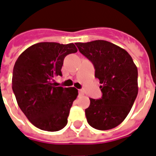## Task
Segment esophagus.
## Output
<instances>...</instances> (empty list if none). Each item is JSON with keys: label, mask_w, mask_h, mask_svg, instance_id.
I'll list each match as a JSON object with an SVG mask.
<instances>
[{"label": "esophagus", "mask_w": 156, "mask_h": 156, "mask_svg": "<svg viewBox=\"0 0 156 156\" xmlns=\"http://www.w3.org/2000/svg\"><path fill=\"white\" fill-rule=\"evenodd\" d=\"M78 92H79V94H80V95H84V92H83V90H79V91H78Z\"/></svg>", "instance_id": "34e87169"}]
</instances>
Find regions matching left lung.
I'll return each mask as SVG.
<instances>
[{
  "label": "left lung",
  "mask_w": 156,
  "mask_h": 156,
  "mask_svg": "<svg viewBox=\"0 0 156 156\" xmlns=\"http://www.w3.org/2000/svg\"><path fill=\"white\" fill-rule=\"evenodd\" d=\"M75 44L93 63L94 76L102 85V98H90L85 110L87 122L97 130L115 128L126 119L137 97V67L131 55L113 43L96 40Z\"/></svg>",
  "instance_id": "obj_1"
}]
</instances>
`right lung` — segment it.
<instances>
[{
    "instance_id": "right-lung-1",
    "label": "right lung",
    "mask_w": 156,
    "mask_h": 156,
    "mask_svg": "<svg viewBox=\"0 0 156 156\" xmlns=\"http://www.w3.org/2000/svg\"><path fill=\"white\" fill-rule=\"evenodd\" d=\"M77 51L74 43L40 42L25 49L16 61L12 90L19 107L37 128L58 131L66 126L78 90L57 87L54 78L62 75L65 57Z\"/></svg>"
}]
</instances>
